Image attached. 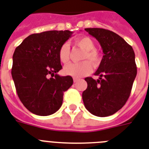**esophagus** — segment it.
Masks as SVG:
<instances>
[{"label": "esophagus", "instance_id": "1", "mask_svg": "<svg viewBox=\"0 0 149 149\" xmlns=\"http://www.w3.org/2000/svg\"><path fill=\"white\" fill-rule=\"evenodd\" d=\"M79 79V78H77V77H73V82H74V83H77Z\"/></svg>", "mask_w": 149, "mask_h": 149}]
</instances>
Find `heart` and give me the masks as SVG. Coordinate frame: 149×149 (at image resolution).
Segmentation results:
<instances>
[{
    "mask_svg": "<svg viewBox=\"0 0 149 149\" xmlns=\"http://www.w3.org/2000/svg\"><path fill=\"white\" fill-rule=\"evenodd\" d=\"M75 45L84 50L80 63H70L65 66L64 72L66 75L72 77H82L89 74L95 68L99 67L102 62L101 54L95 48L93 40L89 37H81L74 41ZM58 57L62 63L66 64L70 61V47L67 43H63L58 51Z\"/></svg>",
    "mask_w": 149,
    "mask_h": 149,
    "instance_id": "obj_1",
    "label": "heart"
}]
</instances>
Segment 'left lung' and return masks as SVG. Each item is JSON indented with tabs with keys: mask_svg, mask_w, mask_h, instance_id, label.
Wrapping results in <instances>:
<instances>
[{
	"mask_svg": "<svg viewBox=\"0 0 149 149\" xmlns=\"http://www.w3.org/2000/svg\"><path fill=\"white\" fill-rule=\"evenodd\" d=\"M85 31L100 42L103 57L95 75L86 77L87 89L83 93L84 106L90 113L106 117L118 112L127 102L137 67L132 47L116 33L102 28Z\"/></svg>",
	"mask_w": 149,
	"mask_h": 149,
	"instance_id": "left-lung-1",
	"label": "left lung"
}]
</instances>
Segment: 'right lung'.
<instances>
[{
  "label": "right lung",
  "instance_id": "1",
  "mask_svg": "<svg viewBox=\"0 0 149 149\" xmlns=\"http://www.w3.org/2000/svg\"><path fill=\"white\" fill-rule=\"evenodd\" d=\"M72 33L70 31L33 33L15 49L12 78L18 97L33 114H54L62 106L63 93L72 85V77L56 73L62 69L58 51Z\"/></svg>",
  "mask_w": 149,
  "mask_h": 149
}]
</instances>
